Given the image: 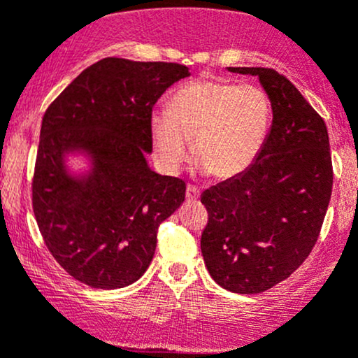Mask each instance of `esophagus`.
Here are the masks:
<instances>
[{
	"instance_id": "obj_1",
	"label": "esophagus",
	"mask_w": 358,
	"mask_h": 358,
	"mask_svg": "<svg viewBox=\"0 0 358 358\" xmlns=\"http://www.w3.org/2000/svg\"><path fill=\"white\" fill-rule=\"evenodd\" d=\"M199 197H200V192L197 190V188L188 185L187 187V200H188V202H197Z\"/></svg>"
}]
</instances>
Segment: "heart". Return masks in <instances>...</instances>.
Segmentation results:
<instances>
[{"label": "heart", "mask_w": 358, "mask_h": 358, "mask_svg": "<svg viewBox=\"0 0 358 358\" xmlns=\"http://www.w3.org/2000/svg\"><path fill=\"white\" fill-rule=\"evenodd\" d=\"M273 105L260 86L227 80H199L176 90L168 110L152 112L156 158L166 173L180 170L190 156L203 171L234 178L260 158L270 134Z\"/></svg>", "instance_id": "1"}]
</instances>
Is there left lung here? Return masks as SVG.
Listing matches in <instances>:
<instances>
[{
	"label": "left lung",
	"mask_w": 358,
	"mask_h": 358,
	"mask_svg": "<svg viewBox=\"0 0 358 358\" xmlns=\"http://www.w3.org/2000/svg\"><path fill=\"white\" fill-rule=\"evenodd\" d=\"M229 71L258 76L273 120L257 163L200 197L209 212L200 250L221 287L260 294L296 272L316 245L331 199V152L324 120L287 78L270 68Z\"/></svg>",
	"instance_id": "1"
}]
</instances>
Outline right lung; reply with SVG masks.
<instances>
[{
    "instance_id": "add662e5",
    "label": "right lung",
    "mask_w": 358,
    "mask_h": 358,
    "mask_svg": "<svg viewBox=\"0 0 358 358\" xmlns=\"http://www.w3.org/2000/svg\"><path fill=\"white\" fill-rule=\"evenodd\" d=\"M190 76L176 62L105 57L86 68L45 110L32 203L45 246L71 277L120 289L143 277L159 224L185 200L187 185L148 166L152 107ZM85 152L92 170L71 176L65 156Z\"/></svg>"
}]
</instances>
